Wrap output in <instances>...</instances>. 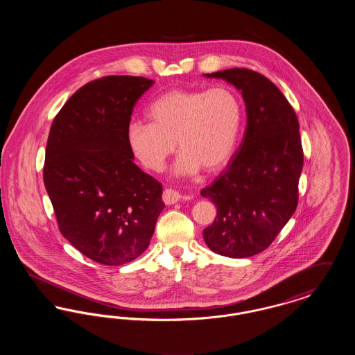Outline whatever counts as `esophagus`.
<instances>
[{"label": "esophagus", "instance_id": "1", "mask_svg": "<svg viewBox=\"0 0 355 355\" xmlns=\"http://www.w3.org/2000/svg\"><path fill=\"white\" fill-rule=\"evenodd\" d=\"M181 198H182V196L177 190H173V189H165L162 193V200L166 205H174V203L178 202Z\"/></svg>", "mask_w": 355, "mask_h": 355}]
</instances>
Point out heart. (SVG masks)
Listing matches in <instances>:
<instances>
[{"label": "heart", "instance_id": "obj_1", "mask_svg": "<svg viewBox=\"0 0 355 355\" xmlns=\"http://www.w3.org/2000/svg\"><path fill=\"white\" fill-rule=\"evenodd\" d=\"M150 122L132 121L126 138L135 158L152 171H161L175 142L181 155L180 175L216 173L230 159L241 128L242 109L236 93L217 86L203 90L173 89L150 103Z\"/></svg>", "mask_w": 355, "mask_h": 355}]
</instances>
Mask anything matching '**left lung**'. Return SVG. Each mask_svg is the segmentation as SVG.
I'll list each match as a JSON object with an SVG mask.
<instances>
[{
	"mask_svg": "<svg viewBox=\"0 0 355 355\" xmlns=\"http://www.w3.org/2000/svg\"><path fill=\"white\" fill-rule=\"evenodd\" d=\"M205 76L242 92L248 123L226 169L201 190L217 206L203 239L214 253L246 258L268 249L297 209L304 168L300 123L286 97L265 76L245 68Z\"/></svg>",
	"mask_w": 355,
	"mask_h": 355,
	"instance_id": "obj_1",
	"label": "left lung"
}]
</instances>
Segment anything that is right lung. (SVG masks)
<instances>
[{
  "label": "right lung",
  "instance_id": "add662e5",
  "mask_svg": "<svg viewBox=\"0 0 355 355\" xmlns=\"http://www.w3.org/2000/svg\"><path fill=\"white\" fill-rule=\"evenodd\" d=\"M152 80L107 76L80 87L53 119L44 184L58 229L107 266L146 250L165 207L162 185L135 162L126 130Z\"/></svg>",
  "mask_w": 355,
  "mask_h": 355
}]
</instances>
